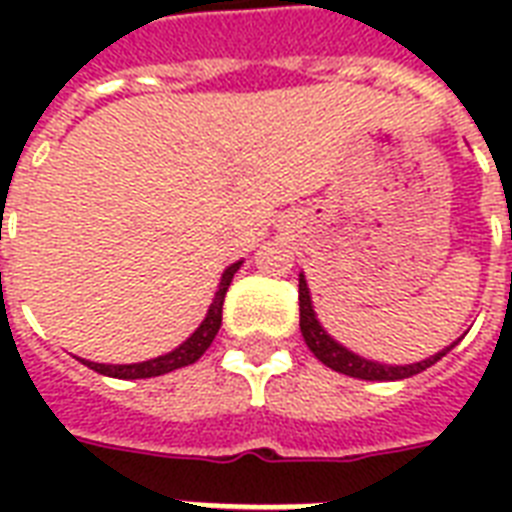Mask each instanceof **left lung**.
Segmentation results:
<instances>
[{"instance_id": "8db88e82", "label": "left lung", "mask_w": 512, "mask_h": 512, "mask_svg": "<svg viewBox=\"0 0 512 512\" xmlns=\"http://www.w3.org/2000/svg\"><path fill=\"white\" fill-rule=\"evenodd\" d=\"M300 332L305 337V345L313 350V356L319 358L321 364H327L329 369L335 372L348 374V377H358V380H406L412 374H420L422 369H428L444 358L449 350L457 345H449L436 356L425 358V361H417V364H406V366H388V364H377V361H366V358L350 353L348 348H342L340 342H335L332 337L321 329V324L316 321V313H313L311 295H308V284L300 276Z\"/></svg>"}]
</instances>
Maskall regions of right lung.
Segmentation results:
<instances>
[{
    "label": "right lung",
    "instance_id": "right-lung-1",
    "mask_svg": "<svg viewBox=\"0 0 512 512\" xmlns=\"http://www.w3.org/2000/svg\"><path fill=\"white\" fill-rule=\"evenodd\" d=\"M241 263H233L225 268L223 279H220V287L215 292V300L209 305V313L207 319L201 321V327L193 332L188 340L175 348L172 353L167 356H159V358H151V361H143V364H95V361H84V366H90L95 372L100 374H108V377H119V380H146V377H159V374H167L172 369H180V366H188L193 361H199L204 356V350L212 345L215 340L217 329H220V321H223V300H225V292L231 287L233 281V273L239 271Z\"/></svg>",
    "mask_w": 512,
    "mask_h": 512
}]
</instances>
